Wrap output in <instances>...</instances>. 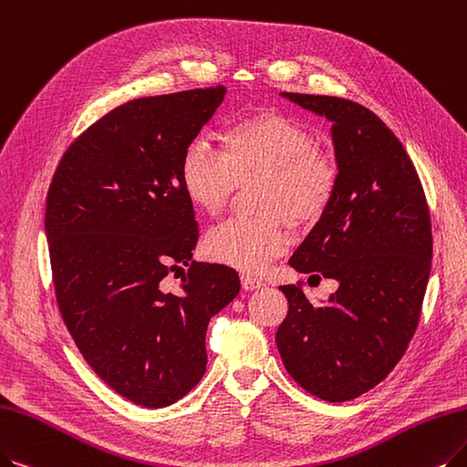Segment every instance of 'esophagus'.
Wrapping results in <instances>:
<instances>
[{
  "label": "esophagus",
  "instance_id": "esophagus-1",
  "mask_svg": "<svg viewBox=\"0 0 467 467\" xmlns=\"http://www.w3.org/2000/svg\"><path fill=\"white\" fill-rule=\"evenodd\" d=\"M265 284L260 282V279H256V277H253V275H241V287H244L245 291H253V289H258V287H263Z\"/></svg>",
  "mask_w": 467,
  "mask_h": 467
}]
</instances>
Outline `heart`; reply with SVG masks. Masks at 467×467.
Wrapping results in <instances>:
<instances>
[{
	"instance_id": "obj_1",
	"label": "heart",
	"mask_w": 467,
	"mask_h": 467,
	"mask_svg": "<svg viewBox=\"0 0 467 467\" xmlns=\"http://www.w3.org/2000/svg\"><path fill=\"white\" fill-rule=\"evenodd\" d=\"M220 151L195 138L183 147L178 176L183 195L207 216L220 214L239 183L253 188L256 216L226 220L204 237V251L220 265L258 272L291 244L287 220L310 228L329 211L339 172L296 120L263 110L222 130Z\"/></svg>"
}]
</instances>
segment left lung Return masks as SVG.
<instances>
[{
    "label": "left lung",
    "instance_id": "obj_1",
    "mask_svg": "<svg viewBox=\"0 0 467 467\" xmlns=\"http://www.w3.org/2000/svg\"><path fill=\"white\" fill-rule=\"evenodd\" d=\"M331 122L339 182L326 216L295 251L301 274L337 279L314 305L303 284L282 285L287 314L275 345L289 376L327 402L381 383L412 341L431 272V216L414 162L360 103L284 93Z\"/></svg>",
    "mask_w": 467,
    "mask_h": 467
}]
</instances>
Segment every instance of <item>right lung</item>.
Listing matches in <instances>:
<instances>
[{"label": "right lung", "mask_w": 467, "mask_h": 467, "mask_svg": "<svg viewBox=\"0 0 467 467\" xmlns=\"http://www.w3.org/2000/svg\"><path fill=\"white\" fill-rule=\"evenodd\" d=\"M223 93L195 88L109 110L68 145L47 192L63 322L89 368L140 406H169L199 383L207 326L239 293L234 268L192 260L199 228L178 176ZM171 271L182 275L178 292L165 285Z\"/></svg>", "instance_id": "obj_1"}]
</instances>
